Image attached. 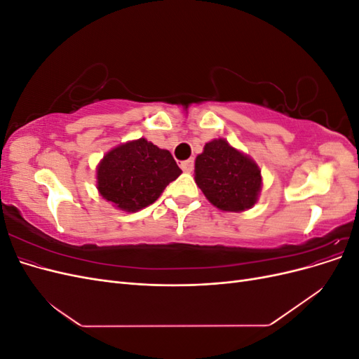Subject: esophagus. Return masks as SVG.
<instances>
[{
	"mask_svg": "<svg viewBox=\"0 0 359 359\" xmlns=\"http://www.w3.org/2000/svg\"><path fill=\"white\" fill-rule=\"evenodd\" d=\"M193 160H186V161H182L181 163V169L184 170V172H187V173H190L191 170H193Z\"/></svg>",
	"mask_w": 359,
	"mask_h": 359,
	"instance_id": "obj_1",
	"label": "esophagus"
}]
</instances>
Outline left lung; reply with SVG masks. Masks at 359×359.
I'll return each instance as SVG.
<instances>
[{
    "mask_svg": "<svg viewBox=\"0 0 359 359\" xmlns=\"http://www.w3.org/2000/svg\"><path fill=\"white\" fill-rule=\"evenodd\" d=\"M194 181L214 206L231 212L252 208L262 187L259 166L224 139L205 144L194 161Z\"/></svg>",
    "mask_w": 359,
    "mask_h": 359,
    "instance_id": "left-lung-1",
    "label": "left lung"
}]
</instances>
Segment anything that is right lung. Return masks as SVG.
<instances>
[{"mask_svg":"<svg viewBox=\"0 0 359 359\" xmlns=\"http://www.w3.org/2000/svg\"><path fill=\"white\" fill-rule=\"evenodd\" d=\"M182 173L168 149L140 137L107 153L97 166V190L116 208L136 212L154 203Z\"/></svg>","mask_w":359,"mask_h":359,"instance_id":"obj_1","label":"right lung"}]
</instances>
